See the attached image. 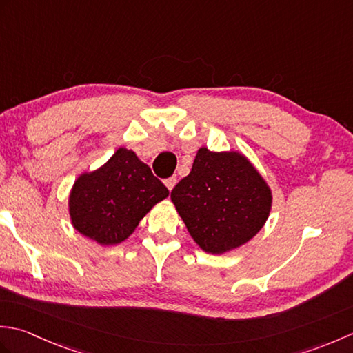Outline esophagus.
<instances>
[{
  "mask_svg": "<svg viewBox=\"0 0 353 353\" xmlns=\"http://www.w3.org/2000/svg\"><path fill=\"white\" fill-rule=\"evenodd\" d=\"M176 183H177V177H176V176H171V177H168V179H165V185H167V188H168L170 191H171L172 188H174Z\"/></svg>",
  "mask_w": 353,
  "mask_h": 353,
  "instance_id": "esophagus-1",
  "label": "esophagus"
}]
</instances>
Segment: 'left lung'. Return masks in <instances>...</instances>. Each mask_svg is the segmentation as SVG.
Listing matches in <instances>:
<instances>
[{
	"mask_svg": "<svg viewBox=\"0 0 353 353\" xmlns=\"http://www.w3.org/2000/svg\"><path fill=\"white\" fill-rule=\"evenodd\" d=\"M171 200L194 241L215 254L252 239L272 208L270 188L243 154L205 147L171 191Z\"/></svg>",
	"mask_w": 353,
	"mask_h": 353,
	"instance_id": "obj_1",
	"label": "left lung"
}]
</instances>
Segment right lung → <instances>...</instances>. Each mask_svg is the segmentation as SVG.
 <instances>
[{
  "mask_svg": "<svg viewBox=\"0 0 353 353\" xmlns=\"http://www.w3.org/2000/svg\"><path fill=\"white\" fill-rule=\"evenodd\" d=\"M168 190L132 150L118 148L94 172L80 176L70 197L74 228L101 245L129 238Z\"/></svg>",
  "mask_w": 353,
  "mask_h": 353,
  "instance_id": "1",
  "label": "right lung"
}]
</instances>
